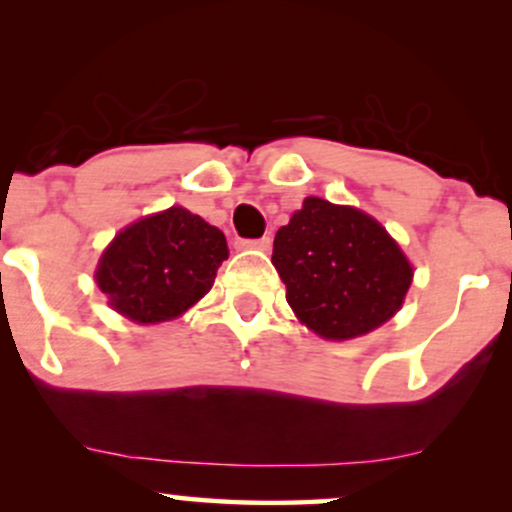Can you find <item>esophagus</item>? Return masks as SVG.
<instances>
[{"label": "esophagus", "mask_w": 512, "mask_h": 512, "mask_svg": "<svg viewBox=\"0 0 512 512\" xmlns=\"http://www.w3.org/2000/svg\"><path fill=\"white\" fill-rule=\"evenodd\" d=\"M238 248H243V250H262V252H267L269 248H272V238L264 236V238H257V240H238Z\"/></svg>", "instance_id": "esophagus-1"}]
</instances>
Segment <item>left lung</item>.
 I'll return each mask as SVG.
<instances>
[{
	"instance_id": "left-lung-1",
	"label": "left lung",
	"mask_w": 512,
	"mask_h": 512,
	"mask_svg": "<svg viewBox=\"0 0 512 512\" xmlns=\"http://www.w3.org/2000/svg\"><path fill=\"white\" fill-rule=\"evenodd\" d=\"M272 264L298 320L322 339L373 332L402 308L414 269L373 216L320 197L276 231Z\"/></svg>"
}]
</instances>
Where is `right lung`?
<instances>
[{
    "label": "right lung",
    "instance_id": "right-lung-1",
    "mask_svg": "<svg viewBox=\"0 0 512 512\" xmlns=\"http://www.w3.org/2000/svg\"><path fill=\"white\" fill-rule=\"evenodd\" d=\"M226 236L202 216L170 207L134 221L105 248L96 284L120 315L142 325L173 320L214 286Z\"/></svg>",
    "mask_w": 512,
    "mask_h": 512
}]
</instances>
